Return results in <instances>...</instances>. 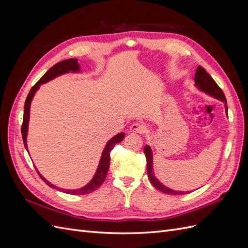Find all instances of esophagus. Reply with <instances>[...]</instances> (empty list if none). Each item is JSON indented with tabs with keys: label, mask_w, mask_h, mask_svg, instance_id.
<instances>
[{
	"label": "esophagus",
	"mask_w": 248,
	"mask_h": 248,
	"mask_svg": "<svg viewBox=\"0 0 248 248\" xmlns=\"http://www.w3.org/2000/svg\"><path fill=\"white\" fill-rule=\"evenodd\" d=\"M129 130L132 133H141L142 131H144V127H142V125H140V123H134L130 126Z\"/></svg>",
	"instance_id": "obj_1"
}]
</instances>
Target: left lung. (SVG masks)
Returning <instances> with one entry per match:
<instances>
[{"label": "left lung", "instance_id": "8db88e82", "mask_svg": "<svg viewBox=\"0 0 248 248\" xmlns=\"http://www.w3.org/2000/svg\"><path fill=\"white\" fill-rule=\"evenodd\" d=\"M194 81H196V86L202 90V92H205L209 95L213 96L214 98H217L221 100L227 104V99L226 96H224L222 90L218 87V85L216 84L215 80L211 78V76L205 70V68H202V66H199L196 71V76H194ZM226 110L228 112V107L226 106ZM144 152L146 155V159H147V170H148V177L150 182L152 183L154 187H156L157 189L168 193V194H184V193H188V191H176L172 190L169 187L162 185L158 180H157L153 174V154H152V150L149 146H145Z\"/></svg>", "mask_w": 248, "mask_h": 248}]
</instances>
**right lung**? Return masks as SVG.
Wrapping results in <instances>:
<instances>
[{
	"label": "right lung",
	"mask_w": 248,
	"mask_h": 248,
	"mask_svg": "<svg viewBox=\"0 0 248 248\" xmlns=\"http://www.w3.org/2000/svg\"><path fill=\"white\" fill-rule=\"evenodd\" d=\"M79 70H80V68H79V65L78 63V59L64 60V61L57 63L56 65L52 66L51 68L46 74H44V76L38 81L36 82L35 86L31 89V91L29 92V94L27 96L26 102H25L24 120H22V125H21V136H22V140H24V145H25V148L27 149V151H28L27 134H28V126H29V119H30V107H31V101L33 99V97H34L36 91L39 89L41 84H44V82H46V81H48L52 78L61 76V74L70 72V71L78 72ZM124 137H125V133L121 132V133L117 134V136H115L114 138L110 139L108 141V144H107L106 148H104L103 152H102L101 158H100V161H99V166H98V168H97V170L95 172L93 179L86 186L81 187V188L74 189V190L60 188V187H57L54 184L49 183L47 180L44 178L38 170H37V172H38L39 177L43 180V181L46 182L49 187H51V188L58 189L60 191H63V192L68 193V194H73V196H81V194H87V193L92 192V191L96 190L97 188H99V186L103 183L104 180H106L108 170V168H109V163H110V151L112 149H114L116 144H118V142H121L123 140Z\"/></svg>",
	"instance_id": "add662e5"
}]
</instances>
